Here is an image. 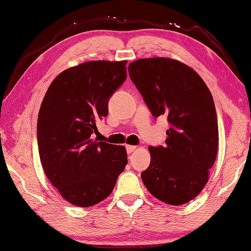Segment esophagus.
<instances>
[{
	"instance_id": "esophagus-1",
	"label": "esophagus",
	"mask_w": 251,
	"mask_h": 251,
	"mask_svg": "<svg viewBox=\"0 0 251 251\" xmlns=\"http://www.w3.org/2000/svg\"><path fill=\"white\" fill-rule=\"evenodd\" d=\"M136 149H137V147L134 146V145H126V150H127V153H128V154L133 153Z\"/></svg>"
}]
</instances>
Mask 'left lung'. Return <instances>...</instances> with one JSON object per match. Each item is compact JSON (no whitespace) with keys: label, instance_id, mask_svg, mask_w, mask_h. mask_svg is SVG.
<instances>
[{"label":"left lung","instance_id":"8db88e82","mask_svg":"<svg viewBox=\"0 0 251 251\" xmlns=\"http://www.w3.org/2000/svg\"><path fill=\"white\" fill-rule=\"evenodd\" d=\"M129 77L154 117L168 116L164 146H150L142 173L149 192L171 205L193 200L209 181L219 132L212 95L197 71L176 59L145 58L128 66Z\"/></svg>","mask_w":251,"mask_h":251}]
</instances>
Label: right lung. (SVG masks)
Returning <instances> with one entry per match:
<instances>
[{"mask_svg":"<svg viewBox=\"0 0 251 251\" xmlns=\"http://www.w3.org/2000/svg\"><path fill=\"white\" fill-rule=\"evenodd\" d=\"M126 60L70 67L48 88L38 117L43 171L69 203L87 208L109 196L127 164L125 146L93 140L108 99L127 77Z\"/></svg>","mask_w":251,"mask_h":251,"instance_id":"obj_1","label":"right lung"}]
</instances>
